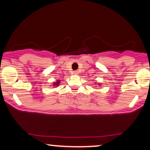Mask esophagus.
<instances>
[{
  "mask_svg": "<svg viewBox=\"0 0 150 150\" xmlns=\"http://www.w3.org/2000/svg\"><path fill=\"white\" fill-rule=\"evenodd\" d=\"M79 71L78 70H74L73 71V74H75V75H77V74H79Z\"/></svg>",
  "mask_w": 150,
  "mask_h": 150,
  "instance_id": "34e87169",
  "label": "esophagus"
}]
</instances>
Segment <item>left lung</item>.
<instances>
[{
	"instance_id": "obj_1",
	"label": "left lung",
	"mask_w": 150,
	"mask_h": 150,
	"mask_svg": "<svg viewBox=\"0 0 150 150\" xmlns=\"http://www.w3.org/2000/svg\"><path fill=\"white\" fill-rule=\"evenodd\" d=\"M94 84H97V82H95V83H94ZM101 85V84H99V85Z\"/></svg>"
}]
</instances>
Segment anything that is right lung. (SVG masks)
Here are the masks:
<instances>
[{
  "instance_id": "add662e5",
  "label": "right lung",
  "mask_w": 150,
  "mask_h": 150,
  "mask_svg": "<svg viewBox=\"0 0 150 150\" xmlns=\"http://www.w3.org/2000/svg\"><path fill=\"white\" fill-rule=\"evenodd\" d=\"M60 82H61V80H57L56 82L53 84V86H55V87H57V86L59 85Z\"/></svg>"
}]
</instances>
